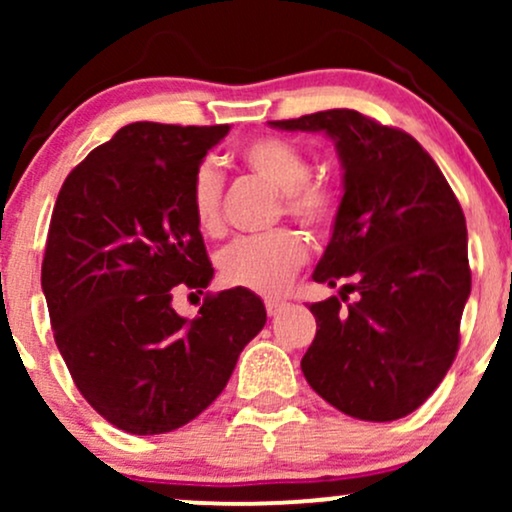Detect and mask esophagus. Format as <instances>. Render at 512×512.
<instances>
[{
  "mask_svg": "<svg viewBox=\"0 0 512 512\" xmlns=\"http://www.w3.org/2000/svg\"><path fill=\"white\" fill-rule=\"evenodd\" d=\"M264 308H267V315L269 317H274V315H279L281 310L286 308V303L284 301H276V298H267V301H264Z\"/></svg>",
  "mask_w": 512,
  "mask_h": 512,
  "instance_id": "1",
  "label": "esophagus"
}]
</instances>
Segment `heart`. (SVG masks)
Returning a JSON list of instances; mask_svg holds the SVG:
<instances>
[{
	"mask_svg": "<svg viewBox=\"0 0 512 512\" xmlns=\"http://www.w3.org/2000/svg\"><path fill=\"white\" fill-rule=\"evenodd\" d=\"M240 163L252 175L267 182L281 195V209L308 226L310 231H330L339 214V197L325 180H313L310 161L298 144L281 137H257L240 151ZM221 173L211 163L195 168L190 180V211L204 236H219L221 219ZM308 260V243L293 228H276L262 236L233 240L219 255L223 284L255 293L284 291L298 269Z\"/></svg>",
	"mask_w": 512,
	"mask_h": 512,
	"instance_id": "b5f03b06",
	"label": "heart"
}]
</instances>
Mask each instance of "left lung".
Masks as SVG:
<instances>
[{
    "instance_id": "8db88e82",
    "label": "left lung",
    "mask_w": 512,
    "mask_h": 512,
    "mask_svg": "<svg viewBox=\"0 0 512 512\" xmlns=\"http://www.w3.org/2000/svg\"><path fill=\"white\" fill-rule=\"evenodd\" d=\"M269 125L325 132L344 168V195L317 284H342L310 305L317 332L301 368L332 407L363 421L419 409L460 346L472 289L467 226L455 192L428 151L397 127L334 108Z\"/></svg>"
}]
</instances>
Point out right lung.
I'll list each match as a JSON object with an SVG mask.
<instances>
[{
  "instance_id": "1",
  "label": "right lung",
  "mask_w": 512,
  "mask_h": 512,
  "mask_svg": "<svg viewBox=\"0 0 512 512\" xmlns=\"http://www.w3.org/2000/svg\"><path fill=\"white\" fill-rule=\"evenodd\" d=\"M228 129L132 122L67 175L52 209L40 284L55 344L86 402L134 436L202 414L267 322L248 289L207 296L192 320L173 310L175 286L202 293L214 276L190 180Z\"/></svg>"
}]
</instances>
